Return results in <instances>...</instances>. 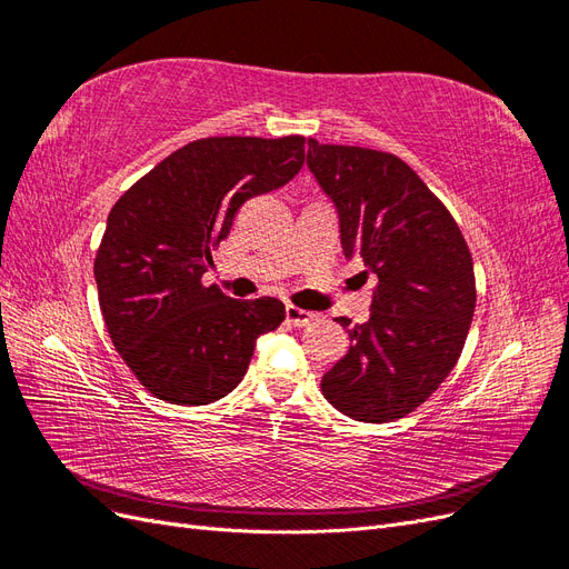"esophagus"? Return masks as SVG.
Instances as JSON below:
<instances>
[{
  "instance_id": "esophagus-1",
  "label": "esophagus",
  "mask_w": 569,
  "mask_h": 569,
  "mask_svg": "<svg viewBox=\"0 0 569 569\" xmlns=\"http://www.w3.org/2000/svg\"><path fill=\"white\" fill-rule=\"evenodd\" d=\"M287 322H291L295 327H303L308 322H313L318 316L311 313V311H303V308H297V306H287Z\"/></svg>"
}]
</instances>
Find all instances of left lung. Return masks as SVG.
<instances>
[{"label":"left lung","mask_w":569,"mask_h":569,"mask_svg":"<svg viewBox=\"0 0 569 569\" xmlns=\"http://www.w3.org/2000/svg\"><path fill=\"white\" fill-rule=\"evenodd\" d=\"M306 163L339 216L341 249L377 274L370 318L320 389L360 422L416 410L456 368L475 313V268L449 209L399 157L308 140Z\"/></svg>","instance_id":"obj_1"}]
</instances>
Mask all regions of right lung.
<instances>
[{
    "label": "right lung",
    "instance_id": "add662e5",
    "mask_svg": "<svg viewBox=\"0 0 569 569\" xmlns=\"http://www.w3.org/2000/svg\"><path fill=\"white\" fill-rule=\"evenodd\" d=\"M301 134L206 137L153 166L116 201L94 258L99 306L116 351L161 401L206 406L247 375L256 339L284 303L230 299L201 282L247 199L303 166Z\"/></svg>",
    "mask_w": 569,
    "mask_h": 569
}]
</instances>
